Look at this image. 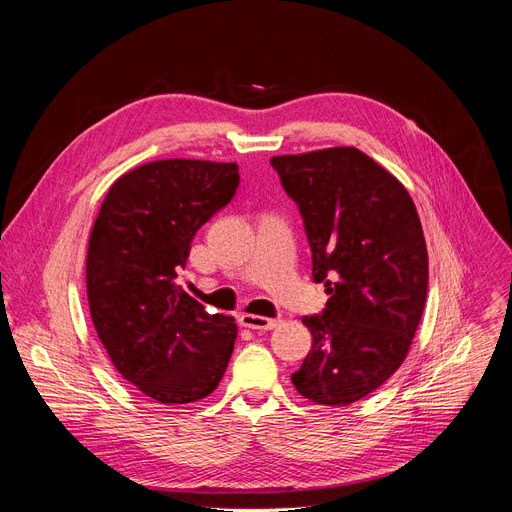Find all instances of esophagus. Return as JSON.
Returning <instances> with one entry per match:
<instances>
[{"mask_svg":"<svg viewBox=\"0 0 512 512\" xmlns=\"http://www.w3.org/2000/svg\"><path fill=\"white\" fill-rule=\"evenodd\" d=\"M238 321H240V326L251 328V330H274L282 324L280 319H270V317L253 315V313H242Z\"/></svg>","mask_w":512,"mask_h":512,"instance_id":"obj_1","label":"esophagus"}]
</instances>
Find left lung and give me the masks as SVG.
Here are the masks:
<instances>
[{
	"label": "left lung",
	"instance_id": "obj_1",
	"mask_svg": "<svg viewBox=\"0 0 512 512\" xmlns=\"http://www.w3.org/2000/svg\"><path fill=\"white\" fill-rule=\"evenodd\" d=\"M270 164L303 215L313 280L330 294L324 313L303 317L313 344L292 384L315 405H353L402 365L421 324L429 270L415 203L357 147Z\"/></svg>",
	"mask_w": 512,
	"mask_h": 512
}]
</instances>
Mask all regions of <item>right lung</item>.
Masks as SVG:
<instances>
[{"mask_svg":"<svg viewBox=\"0 0 512 512\" xmlns=\"http://www.w3.org/2000/svg\"><path fill=\"white\" fill-rule=\"evenodd\" d=\"M238 164L157 159L107 191L87 249L93 326L116 371L159 405L218 388L236 324L174 284L197 230L236 193Z\"/></svg>","mask_w":512,"mask_h":512,"instance_id":"obj_1","label":"right lung"}]
</instances>
